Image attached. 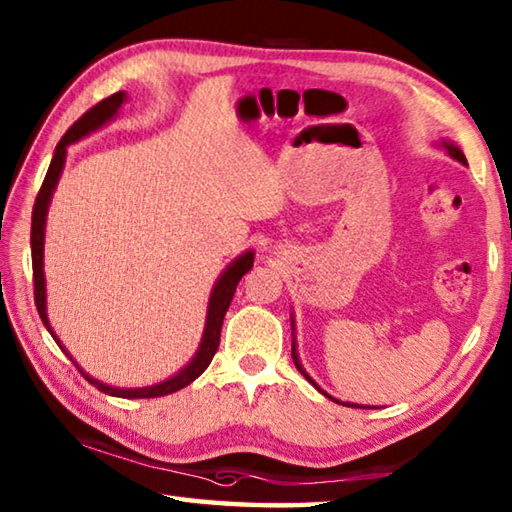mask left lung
<instances>
[{"mask_svg":"<svg viewBox=\"0 0 512 512\" xmlns=\"http://www.w3.org/2000/svg\"><path fill=\"white\" fill-rule=\"evenodd\" d=\"M438 146H440V149H445V151H447L449 158H454V160H458V162H461V164H467V160H465L463 151L458 149V146H456L454 142H449V140H440V142H438ZM291 334H293V339H291V357H293V363H296V368L302 372V375H305V379L309 381V384H311V386H316V391H318V393H323V395L327 397V400H332V402H336V404H343V406H352V409H354V406H357V409H361L359 404H352V402H341V400H336V397H332V395H329V393H325L323 388H320V386L316 384V381L309 377V372H307L305 368H302L300 357H298V343H296V320H293V316H291ZM363 409H370V406H363Z\"/></svg>","mask_w":512,"mask_h":512,"instance_id":"obj_1","label":"left lung"}]
</instances>
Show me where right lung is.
<instances>
[{
	"label": "right lung",
	"instance_id": "right-lung-1",
	"mask_svg": "<svg viewBox=\"0 0 512 512\" xmlns=\"http://www.w3.org/2000/svg\"><path fill=\"white\" fill-rule=\"evenodd\" d=\"M128 97L126 92H117L112 94V97L99 101L97 106L90 108L85 115L74 121V126L69 128V131L63 135V140L58 142L56 151H54V158H51V164L47 169V176H45V183H42L38 198H36V205H33V216H31V262H33V287H36V307H38V314L42 318V323L49 329V334L54 336V341L58 343V348L63 350L69 359H72V354L67 352V348L63 345V341L58 339L54 327L49 323V316H47V282H45V228H47V212H49V205H51V196L56 192V185L60 180V173L65 169V160H67V146L83 140V137H88L92 133H97L99 128H103L106 124H110L112 119L117 117V112L121 108V103H124ZM255 262V253L253 250H246V253H241L239 257L232 259V262L225 266V271L216 277L212 293H210V300H207V314H205V327H203V336H201V343H198V350L185 368H180L176 375L160 381V384H153V386H142V388H117V386H108L103 384V381L90 377L88 372H85L79 363H76V368L83 372V377L90 381L92 386H97L101 393H108L112 397H124V400H146V397H162V395H171L180 391V388H185L192 384L196 377H201L205 368L210 366L212 357L219 350V341H221V325H223V316L225 311H228L232 296H235L237 291V284L241 277H244L250 268H253Z\"/></svg>",
	"mask_w": 512,
	"mask_h": 512
}]
</instances>
